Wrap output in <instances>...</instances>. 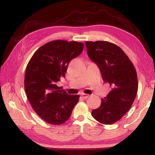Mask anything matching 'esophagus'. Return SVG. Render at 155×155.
Instances as JSON below:
<instances>
[{
	"label": "esophagus",
	"mask_w": 155,
	"mask_h": 155,
	"mask_svg": "<svg viewBox=\"0 0 155 155\" xmlns=\"http://www.w3.org/2000/svg\"><path fill=\"white\" fill-rule=\"evenodd\" d=\"M81 95H82V97H83L84 98V99H87V98H88V97H89V95H88V94H86V93H81Z\"/></svg>",
	"instance_id": "34e87169"
}]
</instances>
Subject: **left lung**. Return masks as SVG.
<instances>
[{
    "mask_svg": "<svg viewBox=\"0 0 155 155\" xmlns=\"http://www.w3.org/2000/svg\"><path fill=\"white\" fill-rule=\"evenodd\" d=\"M85 44L88 57L98 67L104 82L111 87L91 115L103 124H114L130 110L135 100L138 89L136 70L125 53L113 43L87 41Z\"/></svg>",
    "mask_w": 155,
    "mask_h": 155,
    "instance_id": "1",
    "label": "left lung"
}]
</instances>
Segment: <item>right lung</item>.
I'll list each match as a JSON object with an SVG mask.
<instances>
[{
  "label": "right lung",
  "instance_id": "right-lung-1",
  "mask_svg": "<svg viewBox=\"0 0 155 155\" xmlns=\"http://www.w3.org/2000/svg\"><path fill=\"white\" fill-rule=\"evenodd\" d=\"M83 49L82 42L54 40L40 47L28 63L25 93L35 112L47 123H64L79 101V95L67 94L57 83L64 78L69 62Z\"/></svg>",
  "mask_w": 155,
  "mask_h": 155
}]
</instances>
